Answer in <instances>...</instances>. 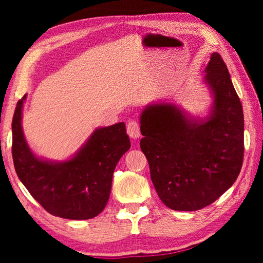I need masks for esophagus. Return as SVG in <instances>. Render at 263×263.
<instances>
[{
	"label": "esophagus",
	"mask_w": 263,
	"mask_h": 263,
	"mask_svg": "<svg viewBox=\"0 0 263 263\" xmlns=\"http://www.w3.org/2000/svg\"><path fill=\"white\" fill-rule=\"evenodd\" d=\"M127 133L132 139H139L140 138V125L136 121H130L127 124Z\"/></svg>",
	"instance_id": "34e87169"
}]
</instances>
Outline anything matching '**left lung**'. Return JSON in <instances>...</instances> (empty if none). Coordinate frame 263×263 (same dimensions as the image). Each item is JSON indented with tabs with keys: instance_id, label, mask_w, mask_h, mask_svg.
<instances>
[{
	"instance_id": "8db88e82",
	"label": "left lung",
	"mask_w": 263,
	"mask_h": 263,
	"mask_svg": "<svg viewBox=\"0 0 263 263\" xmlns=\"http://www.w3.org/2000/svg\"><path fill=\"white\" fill-rule=\"evenodd\" d=\"M204 73L213 96L206 118H194L166 102L146 106L140 116V147L151 179L163 203L175 211L213 203L235 183L243 164L242 103L218 52L211 55Z\"/></svg>"
}]
</instances>
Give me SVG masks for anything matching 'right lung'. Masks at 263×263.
I'll return each mask as SVG.
<instances>
[{
	"mask_svg": "<svg viewBox=\"0 0 263 263\" xmlns=\"http://www.w3.org/2000/svg\"><path fill=\"white\" fill-rule=\"evenodd\" d=\"M26 95L12 122V154L17 177L34 200L55 217L86 220L105 208L115 167L130 148L123 122L98 128L70 159L50 161L35 156L25 140L21 115Z\"/></svg>",
	"mask_w": 263,
	"mask_h": 263,
	"instance_id": "right-lung-1",
	"label": "right lung"
}]
</instances>
